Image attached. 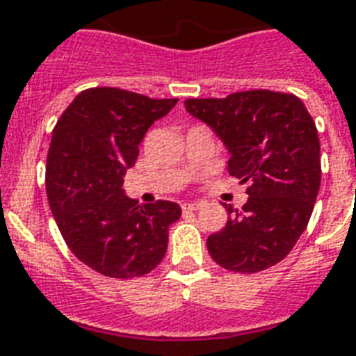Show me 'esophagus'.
I'll return each mask as SVG.
<instances>
[{"instance_id": "34e87169", "label": "esophagus", "mask_w": 356, "mask_h": 356, "mask_svg": "<svg viewBox=\"0 0 356 356\" xmlns=\"http://www.w3.org/2000/svg\"><path fill=\"white\" fill-rule=\"evenodd\" d=\"M199 208H201V203H184L183 212H195Z\"/></svg>"}]
</instances>
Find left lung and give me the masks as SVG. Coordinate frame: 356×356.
Returning a JSON list of instances; mask_svg holds the SVG:
<instances>
[{
    "mask_svg": "<svg viewBox=\"0 0 356 356\" xmlns=\"http://www.w3.org/2000/svg\"><path fill=\"white\" fill-rule=\"evenodd\" d=\"M184 106L223 140L228 173L247 184L243 210L208 236V252L234 273L273 267L293 250L318 195L322 166L313 117L296 95L268 89L188 98ZM227 210L232 213V207Z\"/></svg>",
    "mask_w": 356,
    "mask_h": 356,
    "instance_id": "1",
    "label": "left lung"
}]
</instances>
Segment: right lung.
<instances>
[{"label": "right lung", "instance_id": "add662e5", "mask_svg": "<svg viewBox=\"0 0 356 356\" xmlns=\"http://www.w3.org/2000/svg\"><path fill=\"white\" fill-rule=\"evenodd\" d=\"M175 104L177 98L91 88L76 95L53 129L49 207L71 252L108 278L152 273L166 254L170 225L181 218L177 203L143 207L122 190L148 128Z\"/></svg>", "mask_w": 356, "mask_h": 356}]
</instances>
